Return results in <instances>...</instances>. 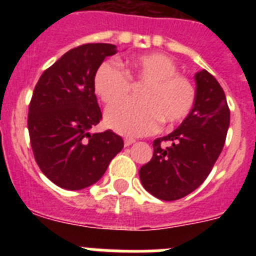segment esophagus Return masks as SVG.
<instances>
[{
  "instance_id": "1",
  "label": "esophagus",
  "mask_w": 256,
  "mask_h": 256,
  "mask_svg": "<svg viewBox=\"0 0 256 256\" xmlns=\"http://www.w3.org/2000/svg\"><path fill=\"white\" fill-rule=\"evenodd\" d=\"M134 142H136V140L128 138V137H126V138H124V146H130V144H134Z\"/></svg>"
}]
</instances>
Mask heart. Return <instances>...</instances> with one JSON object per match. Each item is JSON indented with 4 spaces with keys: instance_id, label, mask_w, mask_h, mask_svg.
<instances>
[{
    "instance_id": "heart-1",
    "label": "heart",
    "mask_w": 256,
    "mask_h": 256,
    "mask_svg": "<svg viewBox=\"0 0 256 256\" xmlns=\"http://www.w3.org/2000/svg\"><path fill=\"white\" fill-rule=\"evenodd\" d=\"M178 73V68L164 54H144L126 61V70L112 62L97 69L94 87L106 105L124 100L132 91V80L146 83L141 101H124L106 112V123L123 134L144 136L155 132L162 122L177 124L191 114L196 104L194 83Z\"/></svg>"
}]
</instances>
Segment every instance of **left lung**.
I'll use <instances>...</instances> for the list:
<instances>
[{"instance_id": "1", "label": "left lung", "mask_w": 256, "mask_h": 256, "mask_svg": "<svg viewBox=\"0 0 256 256\" xmlns=\"http://www.w3.org/2000/svg\"><path fill=\"white\" fill-rule=\"evenodd\" d=\"M196 104L177 130L154 141V155L140 169L142 186L164 201L182 198L206 180L220 155L230 126L223 88L201 70L195 76Z\"/></svg>"}]
</instances>
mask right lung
<instances>
[{"label": "right lung", "mask_w": 256, "mask_h": 256, "mask_svg": "<svg viewBox=\"0 0 256 256\" xmlns=\"http://www.w3.org/2000/svg\"><path fill=\"white\" fill-rule=\"evenodd\" d=\"M114 54L116 46L110 44L72 48L34 87L28 112L32 150L42 173L61 188L76 191L96 183L124 146L110 130L91 133L102 119L94 74Z\"/></svg>", "instance_id": "right-lung-1"}]
</instances>
